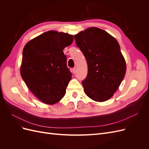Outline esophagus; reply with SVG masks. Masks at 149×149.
<instances>
[{"label": "esophagus", "instance_id": "1", "mask_svg": "<svg viewBox=\"0 0 149 149\" xmlns=\"http://www.w3.org/2000/svg\"><path fill=\"white\" fill-rule=\"evenodd\" d=\"M76 68H74L72 70V73H73V74H75V73H76Z\"/></svg>", "mask_w": 149, "mask_h": 149}]
</instances>
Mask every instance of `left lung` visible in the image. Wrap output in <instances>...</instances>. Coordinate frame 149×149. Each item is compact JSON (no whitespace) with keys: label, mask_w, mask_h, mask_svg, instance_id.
Listing matches in <instances>:
<instances>
[{"label":"left lung","mask_w":149,"mask_h":149,"mask_svg":"<svg viewBox=\"0 0 149 149\" xmlns=\"http://www.w3.org/2000/svg\"><path fill=\"white\" fill-rule=\"evenodd\" d=\"M76 44L88 64V74L82 84L91 100L110 99L123 80L126 65L119 44L107 31L90 27L74 35Z\"/></svg>","instance_id":"1"}]
</instances>
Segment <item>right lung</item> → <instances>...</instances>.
Returning a JSON list of instances; mask_svg holds the SVG:
<instances>
[{"mask_svg": "<svg viewBox=\"0 0 149 149\" xmlns=\"http://www.w3.org/2000/svg\"><path fill=\"white\" fill-rule=\"evenodd\" d=\"M73 42L72 35L51 30L30 40L24 48L22 78L34 95L47 104L65 96L72 73L63 50Z\"/></svg>", "mask_w": 149, "mask_h": 149, "instance_id": "1", "label": "right lung"}]
</instances>
